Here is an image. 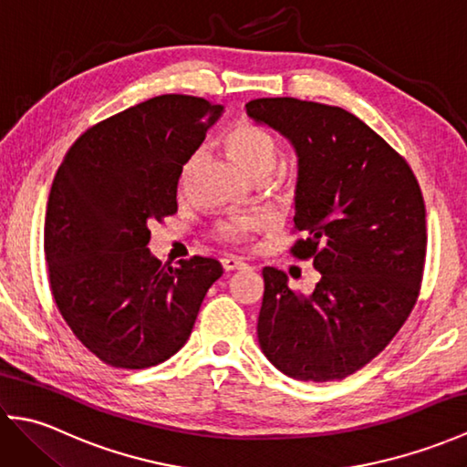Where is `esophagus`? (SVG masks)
Masks as SVG:
<instances>
[{"mask_svg":"<svg viewBox=\"0 0 467 467\" xmlns=\"http://www.w3.org/2000/svg\"><path fill=\"white\" fill-rule=\"evenodd\" d=\"M221 263H223V269H224L226 273L246 269V263H243L241 259H234V256H226V259H223Z\"/></svg>","mask_w":467,"mask_h":467,"instance_id":"34e87169","label":"esophagus"}]
</instances>
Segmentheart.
Segmentation results:
<instances>
[{
  "label": "heart",
  "instance_id": "obj_1",
  "mask_svg": "<svg viewBox=\"0 0 467 467\" xmlns=\"http://www.w3.org/2000/svg\"><path fill=\"white\" fill-rule=\"evenodd\" d=\"M223 146L226 152L231 154L236 162H239L246 172L253 178H265L275 171L276 162H279L281 146L276 136L263 126L261 122H254L251 118H241L236 120L223 136ZM196 156H192L182 168L181 184L182 188L188 186V181L194 172ZM265 221L261 216H239L231 218V221H223L216 226L214 236L216 241L228 243V244H243L251 239L254 233H259Z\"/></svg>",
  "mask_w": 467,
  "mask_h": 467
}]
</instances>
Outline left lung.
<instances>
[{
  "instance_id": "left-lung-1",
  "label": "left lung",
  "mask_w": 467,
  "mask_h": 467,
  "mask_svg": "<svg viewBox=\"0 0 467 467\" xmlns=\"http://www.w3.org/2000/svg\"><path fill=\"white\" fill-rule=\"evenodd\" d=\"M246 114L295 146V231L303 236L291 253L321 273L303 295L265 266L261 349L293 379H345L391 343L418 303L428 246L418 178L343 108L259 98Z\"/></svg>"
}]
</instances>
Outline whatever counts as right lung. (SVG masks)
<instances>
[{"mask_svg":"<svg viewBox=\"0 0 467 467\" xmlns=\"http://www.w3.org/2000/svg\"><path fill=\"white\" fill-rule=\"evenodd\" d=\"M221 104L164 94L78 138L54 176L44 224L57 311L88 351L120 369L166 361L188 341L223 265L192 256L168 266L150 254V224L178 211L182 166Z\"/></svg>","mask_w":467,"mask_h":467,"instance_id":"obj_1","label":"right lung"}]
</instances>
